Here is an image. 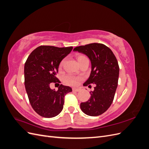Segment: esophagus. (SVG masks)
<instances>
[{
    "label": "esophagus",
    "instance_id": "34e87169",
    "mask_svg": "<svg viewBox=\"0 0 149 149\" xmlns=\"http://www.w3.org/2000/svg\"><path fill=\"white\" fill-rule=\"evenodd\" d=\"M73 91H76V92H79V91H80V89H79V88H73Z\"/></svg>",
    "mask_w": 149,
    "mask_h": 149
}]
</instances>
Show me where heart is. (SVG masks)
I'll return each instance as SVG.
<instances>
[{
	"mask_svg": "<svg viewBox=\"0 0 149 149\" xmlns=\"http://www.w3.org/2000/svg\"><path fill=\"white\" fill-rule=\"evenodd\" d=\"M86 58V57L83 56V55H78L77 56V60H78L79 63H81V62ZM64 63H65V60H63L60 62V68L63 66ZM81 79H82V78L81 77H79V76H75L71 75V74H68L64 77L65 83L67 84L70 85V86H76Z\"/></svg>",
	"mask_w": 149,
	"mask_h": 149,
	"instance_id": "b5f03b06",
	"label": "heart"
}]
</instances>
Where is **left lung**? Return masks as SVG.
Instances as JSON below:
<instances>
[{"label":"left lung","instance_id":"1","mask_svg":"<svg viewBox=\"0 0 149 149\" xmlns=\"http://www.w3.org/2000/svg\"><path fill=\"white\" fill-rule=\"evenodd\" d=\"M86 55L91 61V71L83 86L95 84L91 97L80 107L84 114L97 116L106 112L113 101L118 84L119 67L118 62L111 49L101 43H90L74 48Z\"/></svg>","mask_w":149,"mask_h":149}]
</instances>
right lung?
I'll use <instances>...</instances> for the list:
<instances>
[{"instance_id": "add662e5", "label": "right lung", "mask_w": 149, "mask_h": 149, "mask_svg": "<svg viewBox=\"0 0 149 149\" xmlns=\"http://www.w3.org/2000/svg\"><path fill=\"white\" fill-rule=\"evenodd\" d=\"M73 47L40 46L30 53L24 66L25 87L30 104L38 114L51 118L61 112L64 97L71 88L63 84L57 91L49 87L51 83L60 82L56 77L60 62Z\"/></svg>"}]
</instances>
